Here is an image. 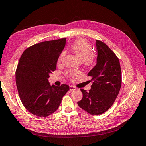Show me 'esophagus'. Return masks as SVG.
Returning <instances> with one entry per match:
<instances>
[{
    "instance_id": "34e87169",
    "label": "esophagus",
    "mask_w": 146,
    "mask_h": 146,
    "mask_svg": "<svg viewBox=\"0 0 146 146\" xmlns=\"http://www.w3.org/2000/svg\"><path fill=\"white\" fill-rule=\"evenodd\" d=\"M70 88V90L72 91H75L77 90V88L75 87V86H69Z\"/></svg>"
}]
</instances>
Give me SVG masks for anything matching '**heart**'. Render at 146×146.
<instances>
[{"instance_id":"1","label":"heart","mask_w":146,"mask_h":146,"mask_svg":"<svg viewBox=\"0 0 146 146\" xmlns=\"http://www.w3.org/2000/svg\"><path fill=\"white\" fill-rule=\"evenodd\" d=\"M71 49L73 52L75 53L77 57L81 61L84 62V64L87 66L92 65L94 62V56L93 53V49L90 43L85 39H79L76 40L72 46ZM65 54V52H62L59 55L58 58V63L60 64L63 59ZM80 73L77 71L69 70L65 73L67 77L70 81L74 79L75 76H79Z\"/></svg>"}]
</instances>
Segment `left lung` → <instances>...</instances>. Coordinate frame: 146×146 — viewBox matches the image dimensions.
Here are the masks:
<instances>
[{
  "label": "left lung",
  "instance_id": "8db88e82",
  "mask_svg": "<svg viewBox=\"0 0 146 146\" xmlns=\"http://www.w3.org/2000/svg\"><path fill=\"white\" fill-rule=\"evenodd\" d=\"M97 64L89 74L93 81L89 91L81 89L83 97L79 106L91 115L103 114L110 108L121 85L120 61L115 53L103 43L96 40Z\"/></svg>",
  "mask_w": 146,
  "mask_h": 146
}]
</instances>
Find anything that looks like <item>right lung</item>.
I'll return each mask as SVG.
<instances>
[{"instance_id": "1", "label": "right lung", "mask_w": 146, "mask_h": 146, "mask_svg": "<svg viewBox=\"0 0 146 146\" xmlns=\"http://www.w3.org/2000/svg\"><path fill=\"white\" fill-rule=\"evenodd\" d=\"M65 38L35 44L21 56L16 70L19 96L27 110L37 117L53 113L69 86H51L49 74L56 70L58 56L65 45Z\"/></svg>"}]
</instances>
